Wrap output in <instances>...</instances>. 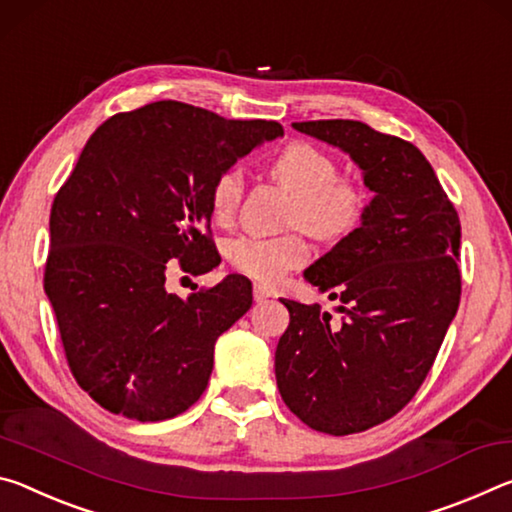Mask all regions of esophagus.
Masks as SVG:
<instances>
[{
	"label": "esophagus",
	"instance_id": "1",
	"mask_svg": "<svg viewBox=\"0 0 512 512\" xmlns=\"http://www.w3.org/2000/svg\"><path fill=\"white\" fill-rule=\"evenodd\" d=\"M272 297V290L261 286V283H254V299L258 301V304H263V301H267Z\"/></svg>",
	"mask_w": 512,
	"mask_h": 512
}]
</instances>
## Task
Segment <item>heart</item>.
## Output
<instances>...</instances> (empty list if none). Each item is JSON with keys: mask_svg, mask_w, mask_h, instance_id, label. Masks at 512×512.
I'll return each instance as SVG.
<instances>
[{"mask_svg": "<svg viewBox=\"0 0 512 512\" xmlns=\"http://www.w3.org/2000/svg\"><path fill=\"white\" fill-rule=\"evenodd\" d=\"M272 177L297 195L290 226H301L317 240L338 242L354 233L367 211V192L360 183L340 177L335 158L311 142H290L272 163ZM242 172L231 167L211 186V213L217 224H229L242 199ZM226 258L238 272L256 281H276L308 258L301 233L279 238L240 236L229 242Z\"/></svg>", "mask_w": 512, "mask_h": 512, "instance_id": "heart-1", "label": "heart"}]
</instances>
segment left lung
<instances>
[{"label": "left lung", "instance_id": "left-lung-1", "mask_svg": "<svg viewBox=\"0 0 512 512\" xmlns=\"http://www.w3.org/2000/svg\"><path fill=\"white\" fill-rule=\"evenodd\" d=\"M351 156L374 192L363 222L304 279L340 299H283L290 324L276 345V385L315 431L349 435L397 415L429 374L460 301V220L431 163L410 142L356 120L295 122Z\"/></svg>", "mask_w": 512, "mask_h": 512}]
</instances>
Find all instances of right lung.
<instances>
[{
  "label": "right lung",
  "instance_id": "obj_1",
  "mask_svg": "<svg viewBox=\"0 0 512 512\" xmlns=\"http://www.w3.org/2000/svg\"><path fill=\"white\" fill-rule=\"evenodd\" d=\"M279 136V122L167 99L108 117L86 142L52 204L45 292L72 376L102 408L161 422L206 390L215 342L251 308V283L229 274L181 299L165 290V267L220 263L213 181Z\"/></svg>",
  "mask_w": 512,
  "mask_h": 512
}]
</instances>
